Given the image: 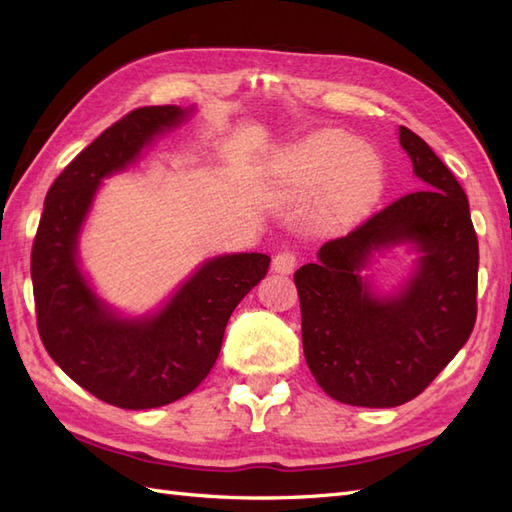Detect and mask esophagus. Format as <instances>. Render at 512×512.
Instances as JSON below:
<instances>
[{"label": "esophagus", "instance_id": "obj_1", "mask_svg": "<svg viewBox=\"0 0 512 512\" xmlns=\"http://www.w3.org/2000/svg\"><path fill=\"white\" fill-rule=\"evenodd\" d=\"M299 264V255L295 250H279V253L273 257V270L281 275H290L292 270Z\"/></svg>", "mask_w": 512, "mask_h": 512}]
</instances>
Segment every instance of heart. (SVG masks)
<instances>
[{"mask_svg":"<svg viewBox=\"0 0 512 512\" xmlns=\"http://www.w3.org/2000/svg\"><path fill=\"white\" fill-rule=\"evenodd\" d=\"M292 169L306 184L323 180V206L336 217H352L372 204L383 187V165L374 151L354 147L341 132H325L301 143L292 156Z\"/></svg>","mask_w":512,"mask_h":512,"instance_id":"heart-1","label":"heart"}]
</instances>
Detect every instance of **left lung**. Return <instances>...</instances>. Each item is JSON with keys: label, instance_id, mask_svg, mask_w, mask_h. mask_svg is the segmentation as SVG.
<instances>
[{"label": "left lung", "instance_id": "left-lung-1", "mask_svg": "<svg viewBox=\"0 0 512 512\" xmlns=\"http://www.w3.org/2000/svg\"><path fill=\"white\" fill-rule=\"evenodd\" d=\"M398 134L424 189L325 242L319 262L295 273L306 363L325 394L354 407H398L422 394L477 317L480 248L466 193L418 134ZM398 241L423 250L419 270L398 298L378 300L355 270Z\"/></svg>", "mask_w": 512, "mask_h": 512}]
</instances>
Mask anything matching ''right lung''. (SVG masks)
<instances>
[{
	"label": "right lung",
	"mask_w": 512,
	"mask_h": 512,
	"mask_svg": "<svg viewBox=\"0 0 512 512\" xmlns=\"http://www.w3.org/2000/svg\"><path fill=\"white\" fill-rule=\"evenodd\" d=\"M184 114L176 105L138 107L107 127L52 182L32 242L30 275L43 347L74 383L121 409H154L191 394L220 356L237 303L270 264L262 253L215 257L145 321L116 319L81 275L76 237L101 180L129 165Z\"/></svg>",
	"instance_id": "right-lung-1"
}]
</instances>
